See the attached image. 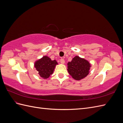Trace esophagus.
<instances>
[{"mask_svg":"<svg viewBox=\"0 0 123 123\" xmlns=\"http://www.w3.org/2000/svg\"><path fill=\"white\" fill-rule=\"evenodd\" d=\"M60 62H61V64H64V63H65V60H64V59L61 58V60H60Z\"/></svg>","mask_w":123,"mask_h":123,"instance_id":"obj_1","label":"esophagus"}]
</instances>
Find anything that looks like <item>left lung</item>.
<instances>
[{
    "label": "left lung",
    "mask_w": 123,
    "mask_h": 123,
    "mask_svg": "<svg viewBox=\"0 0 123 123\" xmlns=\"http://www.w3.org/2000/svg\"><path fill=\"white\" fill-rule=\"evenodd\" d=\"M68 71L74 80H80L86 77L89 73L91 65L88 61L78 56L74 57L68 63Z\"/></svg>",
    "instance_id": "1"
}]
</instances>
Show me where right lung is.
<instances>
[{"mask_svg":"<svg viewBox=\"0 0 123 123\" xmlns=\"http://www.w3.org/2000/svg\"><path fill=\"white\" fill-rule=\"evenodd\" d=\"M57 64L56 61H52L49 57L44 56L35 62L34 67L40 77L47 79L52 74L55 66Z\"/></svg>","mask_w":123,"mask_h":123,"instance_id":"add662e5","label":"right lung"}]
</instances>
